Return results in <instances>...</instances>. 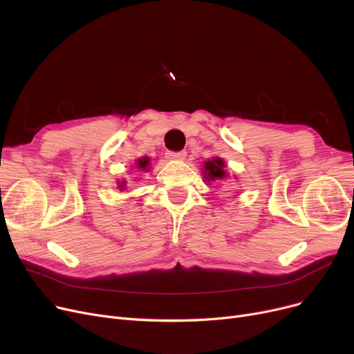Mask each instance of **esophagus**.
<instances>
[{"label": "esophagus", "instance_id": "34e87169", "mask_svg": "<svg viewBox=\"0 0 354 354\" xmlns=\"http://www.w3.org/2000/svg\"><path fill=\"white\" fill-rule=\"evenodd\" d=\"M166 158L171 160H183L187 158V151H166Z\"/></svg>", "mask_w": 354, "mask_h": 354}]
</instances>
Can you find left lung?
<instances>
[{
	"mask_svg": "<svg viewBox=\"0 0 354 354\" xmlns=\"http://www.w3.org/2000/svg\"><path fill=\"white\" fill-rule=\"evenodd\" d=\"M205 180H217L225 178V171H224V162L221 159H214L205 162Z\"/></svg>",
	"mask_w": 354,
	"mask_h": 354,
	"instance_id": "left-lung-1",
	"label": "left lung"
}]
</instances>
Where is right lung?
<instances>
[{
	"label": "right lung",
	"mask_w": 354,
	"mask_h": 354,
	"mask_svg": "<svg viewBox=\"0 0 354 354\" xmlns=\"http://www.w3.org/2000/svg\"><path fill=\"white\" fill-rule=\"evenodd\" d=\"M147 165H149V158H143V159H139V162H137V166H139V167H142V169H145V171H146V167H147ZM126 185H124V182H122V183H120V189H122V188H124Z\"/></svg>",
	"instance_id": "add662e5"
}]
</instances>
